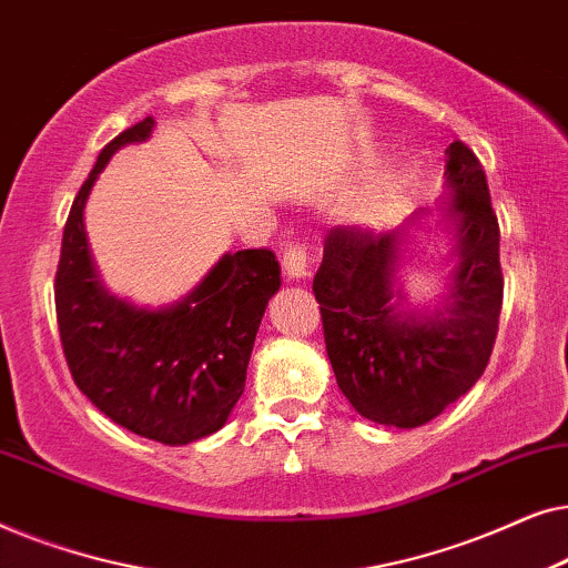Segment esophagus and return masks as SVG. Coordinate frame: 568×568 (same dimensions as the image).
<instances>
[{"instance_id":"1","label":"esophagus","mask_w":568,"mask_h":568,"mask_svg":"<svg viewBox=\"0 0 568 568\" xmlns=\"http://www.w3.org/2000/svg\"><path fill=\"white\" fill-rule=\"evenodd\" d=\"M282 266H284V276L290 278V282H300V278H307V274H310V271H307L310 255H307L305 247H302V245L286 247Z\"/></svg>"}]
</instances>
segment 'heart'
<instances>
[{"label": "heart", "instance_id": "heart-1", "mask_svg": "<svg viewBox=\"0 0 568 568\" xmlns=\"http://www.w3.org/2000/svg\"><path fill=\"white\" fill-rule=\"evenodd\" d=\"M403 181H406V178L400 173L387 178V181L359 206V212H356V222L364 224V227H377V224L387 222V216H390L395 206V199H398L400 193Z\"/></svg>", "mask_w": 568, "mask_h": 568}]
</instances>
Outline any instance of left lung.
<instances>
[{
    "mask_svg": "<svg viewBox=\"0 0 568 568\" xmlns=\"http://www.w3.org/2000/svg\"><path fill=\"white\" fill-rule=\"evenodd\" d=\"M432 219L450 237L454 274L432 303H414L399 271ZM313 292L333 375L359 416L416 429L468 393L491 356L504 294L499 222L476 154L449 144L445 196L398 230L331 232Z\"/></svg>",
    "mask_w": 568,
    "mask_h": 568,
    "instance_id": "8db88e82",
    "label": "left lung"
}]
</instances>
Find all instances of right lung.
<instances>
[{
    "label": "right lung",
    "instance_id": "add662e5",
    "mask_svg": "<svg viewBox=\"0 0 568 568\" xmlns=\"http://www.w3.org/2000/svg\"><path fill=\"white\" fill-rule=\"evenodd\" d=\"M152 131L146 115L115 136L77 193L61 240L57 321L69 372L92 406L139 437L181 447L227 424L282 268L266 247L224 253L191 292L160 307L108 290L84 232V206L113 154Z\"/></svg>",
    "mask_w": 568,
    "mask_h": 568
}]
</instances>
